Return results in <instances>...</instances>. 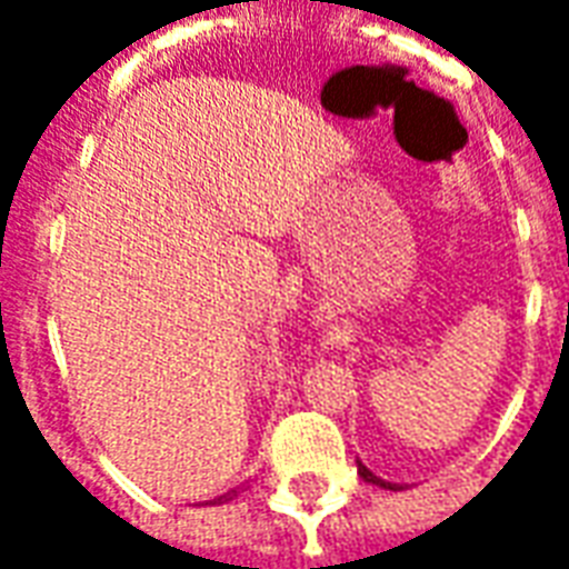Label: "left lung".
Listing matches in <instances>:
<instances>
[{"label":"left lung","mask_w":569,"mask_h":569,"mask_svg":"<svg viewBox=\"0 0 569 569\" xmlns=\"http://www.w3.org/2000/svg\"><path fill=\"white\" fill-rule=\"evenodd\" d=\"M359 476H362V481H369V485H378V488H387V490H402V488H406V485H393V481H383V478L371 476L369 469H366L362 463H359Z\"/></svg>","instance_id":"1"}]
</instances>
